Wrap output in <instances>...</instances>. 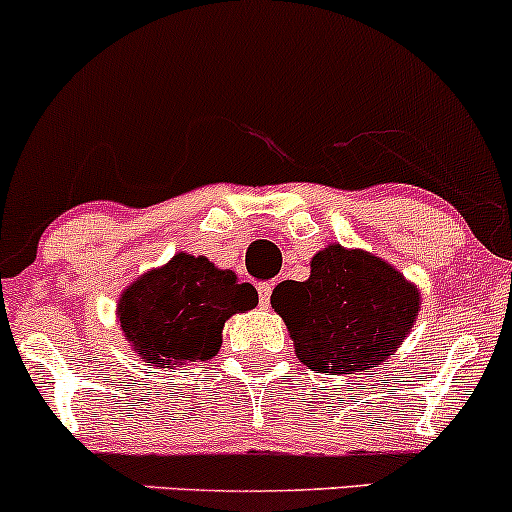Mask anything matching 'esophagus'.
Returning <instances> with one entry per match:
<instances>
[{"instance_id": "34e87169", "label": "esophagus", "mask_w": 512, "mask_h": 512, "mask_svg": "<svg viewBox=\"0 0 512 512\" xmlns=\"http://www.w3.org/2000/svg\"><path fill=\"white\" fill-rule=\"evenodd\" d=\"M257 293H260L262 308H269V301H272V284H260L257 286Z\"/></svg>"}]
</instances>
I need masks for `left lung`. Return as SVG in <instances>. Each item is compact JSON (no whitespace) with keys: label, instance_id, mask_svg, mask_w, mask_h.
I'll use <instances>...</instances> for the list:
<instances>
[{"label":"left lung","instance_id":"left-lung-1","mask_svg":"<svg viewBox=\"0 0 512 512\" xmlns=\"http://www.w3.org/2000/svg\"><path fill=\"white\" fill-rule=\"evenodd\" d=\"M272 308L289 327L298 361L330 375L368 373L411 332L421 293L366 250L327 245L305 281H281Z\"/></svg>","mask_w":512,"mask_h":512}]
</instances>
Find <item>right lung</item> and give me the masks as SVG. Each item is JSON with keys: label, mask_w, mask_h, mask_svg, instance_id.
<instances>
[{"label": "right lung", "mask_w": 512, "mask_h": 512, "mask_svg": "<svg viewBox=\"0 0 512 512\" xmlns=\"http://www.w3.org/2000/svg\"><path fill=\"white\" fill-rule=\"evenodd\" d=\"M255 305V286L240 284L236 272L178 252L122 291L117 320L146 363L178 368L219 354L223 322Z\"/></svg>", "instance_id": "1"}]
</instances>
